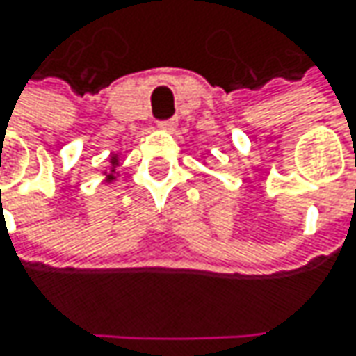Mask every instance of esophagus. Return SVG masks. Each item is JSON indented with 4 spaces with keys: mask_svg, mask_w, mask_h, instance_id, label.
Masks as SVG:
<instances>
[{
    "mask_svg": "<svg viewBox=\"0 0 356 356\" xmlns=\"http://www.w3.org/2000/svg\"><path fill=\"white\" fill-rule=\"evenodd\" d=\"M176 127V120L174 118H166V120H158V129L162 130H172Z\"/></svg>",
    "mask_w": 356,
    "mask_h": 356,
    "instance_id": "esophagus-1",
    "label": "esophagus"
}]
</instances>
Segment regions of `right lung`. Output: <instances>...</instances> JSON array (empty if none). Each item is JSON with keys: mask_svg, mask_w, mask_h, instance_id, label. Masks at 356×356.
<instances>
[{"mask_svg": "<svg viewBox=\"0 0 356 356\" xmlns=\"http://www.w3.org/2000/svg\"><path fill=\"white\" fill-rule=\"evenodd\" d=\"M111 160H113V166L117 168V164H118L117 156H113V158H111ZM111 172H115V170H111ZM111 180H115V174H111V176H106V182H111Z\"/></svg>", "mask_w": 356, "mask_h": 356, "instance_id": "1", "label": "right lung"}]
</instances>
